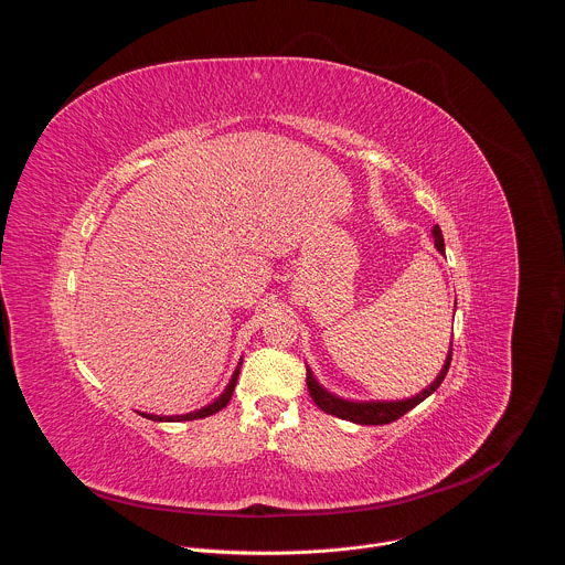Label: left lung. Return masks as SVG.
<instances>
[{"label": "left lung", "mask_w": 565, "mask_h": 565, "mask_svg": "<svg viewBox=\"0 0 565 565\" xmlns=\"http://www.w3.org/2000/svg\"><path fill=\"white\" fill-rule=\"evenodd\" d=\"M431 234H434L436 250L440 255H445V238H443L440 227L436 225L431 230ZM454 312H456V306H454ZM449 364H451V342H449V353L445 358V364H443L440 373L436 375V380L429 386H425L420 393H416L412 397H402V399H347V397H340L317 382L310 366H306V384H308L310 397L315 399V405L321 412H327V414L338 416L349 423H355V425H388V423L397 420L399 416L412 412L414 407H418L423 399H427L443 384V380L449 371Z\"/></svg>", "instance_id": "left-lung-1"}]
</instances>
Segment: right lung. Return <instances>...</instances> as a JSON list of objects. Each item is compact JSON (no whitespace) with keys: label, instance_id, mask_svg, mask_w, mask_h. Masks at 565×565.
Segmentation results:
<instances>
[{"label":"right lung","instance_id":"add662e5","mask_svg":"<svg viewBox=\"0 0 565 565\" xmlns=\"http://www.w3.org/2000/svg\"><path fill=\"white\" fill-rule=\"evenodd\" d=\"M238 371H241V362L236 364V369H234V373H232L227 386L223 388V393H221L218 397H214V399L210 402V405H205V407H201V409H196V412H190V414H183V416H153V414H145V412H138V414H140L142 418H147V420H153V423H179V420H199V418H207V416L221 412V409L227 405V402H230L232 391H234V386H236Z\"/></svg>","mask_w":565,"mask_h":565}]
</instances>
